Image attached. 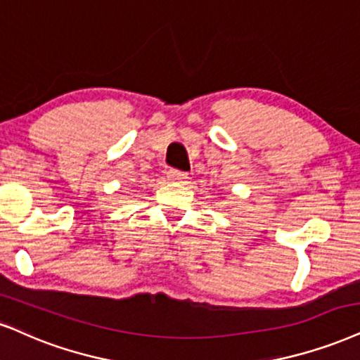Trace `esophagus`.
I'll list each match as a JSON object with an SVG mask.
<instances>
[{"label":"esophagus","mask_w":360,"mask_h":360,"mask_svg":"<svg viewBox=\"0 0 360 360\" xmlns=\"http://www.w3.org/2000/svg\"><path fill=\"white\" fill-rule=\"evenodd\" d=\"M167 176H168V180L170 181H185L188 179V175L185 172H180V170H175V168H170V170L167 172Z\"/></svg>","instance_id":"34e87169"}]
</instances>
